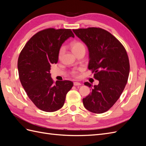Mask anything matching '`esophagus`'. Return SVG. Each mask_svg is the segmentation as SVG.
<instances>
[{"label": "esophagus", "instance_id": "obj_1", "mask_svg": "<svg viewBox=\"0 0 146 146\" xmlns=\"http://www.w3.org/2000/svg\"><path fill=\"white\" fill-rule=\"evenodd\" d=\"M82 85V83H81L76 82H74V85H75V86H80V85Z\"/></svg>", "mask_w": 146, "mask_h": 146}]
</instances>
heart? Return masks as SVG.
<instances>
[{
	"mask_svg": "<svg viewBox=\"0 0 146 146\" xmlns=\"http://www.w3.org/2000/svg\"><path fill=\"white\" fill-rule=\"evenodd\" d=\"M70 48L72 51V52L74 54L76 55L77 52H78L79 51H80L82 49H85V46L83 45V44L80 41H74L73 42H71L70 44ZM64 52V48L63 47H61L60 50H59V53H58V57L59 58H61V56H62ZM72 74L74 76H76L77 74V72L76 71H73L72 72Z\"/></svg>",
	"mask_w": 146,
	"mask_h": 146,
	"instance_id": "obj_1",
	"label": "heart"
}]
</instances>
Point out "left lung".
I'll use <instances>...</instances> for the list:
<instances>
[{
    "label": "left lung",
    "instance_id": "1",
    "mask_svg": "<svg viewBox=\"0 0 146 146\" xmlns=\"http://www.w3.org/2000/svg\"><path fill=\"white\" fill-rule=\"evenodd\" d=\"M73 32L87 46L88 69L99 80L98 85L84 83L92 91L83 99V105L92 113H103L113 107L124 90L130 72L129 57L122 44L107 30L90 27Z\"/></svg>",
    "mask_w": 146,
    "mask_h": 146
}]
</instances>
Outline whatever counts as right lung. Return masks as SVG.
<instances>
[{
  "instance_id": "1",
  "label": "right lung",
  "mask_w": 146,
  "mask_h": 146,
  "mask_svg": "<svg viewBox=\"0 0 146 146\" xmlns=\"http://www.w3.org/2000/svg\"><path fill=\"white\" fill-rule=\"evenodd\" d=\"M74 35L70 29H47L38 32L26 43L17 61L22 86L36 107L46 112L57 111L64 105L66 96L73 86L69 80L54 83L52 64L58 60L63 42Z\"/></svg>"
}]
</instances>
